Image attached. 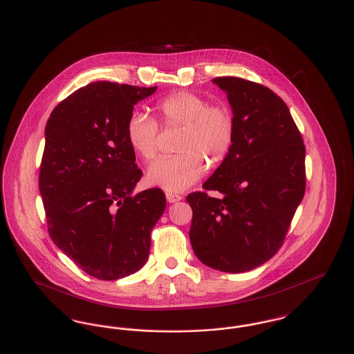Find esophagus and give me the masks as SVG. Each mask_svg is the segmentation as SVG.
<instances>
[{
  "mask_svg": "<svg viewBox=\"0 0 354 354\" xmlns=\"http://www.w3.org/2000/svg\"><path fill=\"white\" fill-rule=\"evenodd\" d=\"M166 198H167V202L169 203H176L183 199L180 195H178V194H172V192H167V194H166Z\"/></svg>",
  "mask_w": 354,
  "mask_h": 354,
  "instance_id": "34e87169",
  "label": "esophagus"
}]
</instances>
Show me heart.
Listing matches in <instances>:
<instances>
[{"label":"heart","mask_w":354,"mask_h":354,"mask_svg":"<svg viewBox=\"0 0 354 354\" xmlns=\"http://www.w3.org/2000/svg\"><path fill=\"white\" fill-rule=\"evenodd\" d=\"M165 129L182 127L176 142L178 155L160 158L147 171V180L171 192H179L196 183L205 169L221 163L232 147L235 119L231 110L198 94L176 91L155 104ZM126 136L133 151L149 162L156 156L159 126L145 111L131 114Z\"/></svg>","instance_id":"b5f03b06"}]
</instances>
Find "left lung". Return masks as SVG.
I'll use <instances>...</instances> for the list:
<instances>
[{"mask_svg": "<svg viewBox=\"0 0 354 354\" xmlns=\"http://www.w3.org/2000/svg\"><path fill=\"white\" fill-rule=\"evenodd\" d=\"M212 82L227 93L235 136L205 191L187 195L189 240L203 264L241 273L283 245L305 194V146L286 102L270 88L236 77ZM207 190L223 198H211Z\"/></svg>", "mask_w": 354, "mask_h": 354, "instance_id": "1", "label": "left lung"}]
</instances>
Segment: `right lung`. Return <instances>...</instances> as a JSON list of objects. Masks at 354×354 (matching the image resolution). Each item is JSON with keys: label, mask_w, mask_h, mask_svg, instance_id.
I'll return each instance as SVG.
<instances>
[{"label": "right lung", "mask_w": 354, "mask_h": 354, "mask_svg": "<svg viewBox=\"0 0 354 354\" xmlns=\"http://www.w3.org/2000/svg\"><path fill=\"white\" fill-rule=\"evenodd\" d=\"M158 86L94 82L53 111L45 129L39 192L54 244L81 270L118 280L140 270L166 208L160 188L133 195L142 178L126 126Z\"/></svg>", "instance_id": "add662e5"}]
</instances>
